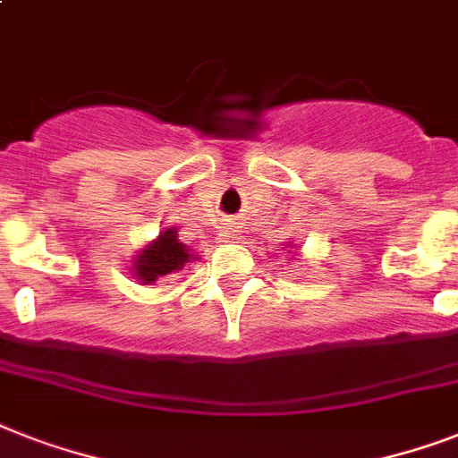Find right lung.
Returning a JSON list of instances; mask_svg holds the SVG:
<instances>
[{
  "mask_svg": "<svg viewBox=\"0 0 458 458\" xmlns=\"http://www.w3.org/2000/svg\"><path fill=\"white\" fill-rule=\"evenodd\" d=\"M185 261H190V250L178 242L175 230H164L147 250L135 261V276L142 283H154L161 276H168L173 271H180Z\"/></svg>",
  "mask_w": 458,
  "mask_h": 458,
  "instance_id": "1",
  "label": "right lung"
}]
</instances>
